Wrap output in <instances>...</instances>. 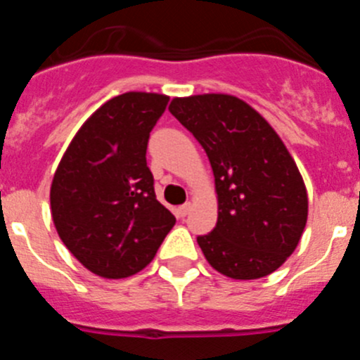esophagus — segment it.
Segmentation results:
<instances>
[{
    "mask_svg": "<svg viewBox=\"0 0 360 360\" xmlns=\"http://www.w3.org/2000/svg\"><path fill=\"white\" fill-rule=\"evenodd\" d=\"M191 207H193V205H191V202H187V203H184V205H180V207H178V214L182 216H187L191 212Z\"/></svg>",
    "mask_w": 360,
    "mask_h": 360,
    "instance_id": "esophagus-1",
    "label": "esophagus"
}]
</instances>
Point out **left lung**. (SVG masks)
<instances>
[{
    "mask_svg": "<svg viewBox=\"0 0 360 360\" xmlns=\"http://www.w3.org/2000/svg\"><path fill=\"white\" fill-rule=\"evenodd\" d=\"M169 111L207 153L218 221L198 236L209 265L232 279L265 278L297 247L307 225L303 176L278 133L225 94L176 97Z\"/></svg>",
    "mask_w": 360,
    "mask_h": 360,
    "instance_id": "1",
    "label": "left lung"
}]
</instances>
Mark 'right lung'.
<instances>
[{
	"mask_svg": "<svg viewBox=\"0 0 360 360\" xmlns=\"http://www.w3.org/2000/svg\"><path fill=\"white\" fill-rule=\"evenodd\" d=\"M167 101L146 91L110 98L82 124L53 174L57 234L101 278L141 272L176 221L155 196L146 162L149 133Z\"/></svg>",
	"mask_w": 360,
	"mask_h": 360,
	"instance_id": "add662e5",
	"label": "right lung"
}]
</instances>
